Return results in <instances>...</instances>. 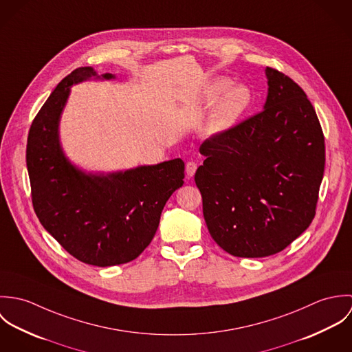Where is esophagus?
Here are the masks:
<instances>
[{
	"label": "esophagus",
	"mask_w": 352,
	"mask_h": 352,
	"mask_svg": "<svg viewBox=\"0 0 352 352\" xmlns=\"http://www.w3.org/2000/svg\"><path fill=\"white\" fill-rule=\"evenodd\" d=\"M197 169H198V164H197L195 161H188V162L186 164V172H187V176H188V177H192V176L195 175Z\"/></svg>",
	"instance_id": "1"
}]
</instances>
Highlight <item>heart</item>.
Returning a JSON list of instances; mask_svg holds the SVG:
<instances>
[{
	"instance_id": "1",
	"label": "heart",
	"mask_w": 352,
	"mask_h": 352,
	"mask_svg": "<svg viewBox=\"0 0 352 352\" xmlns=\"http://www.w3.org/2000/svg\"><path fill=\"white\" fill-rule=\"evenodd\" d=\"M203 99L207 104L215 102L207 122L206 133L217 135L232 129L247 111L252 100L251 91L244 85H233L228 78H215L204 89Z\"/></svg>"
}]
</instances>
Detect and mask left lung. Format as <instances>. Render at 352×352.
Returning a JSON list of instances; mask_svg holds the SVG:
<instances>
[{
    "instance_id": "obj_1",
    "label": "left lung",
    "mask_w": 352,
    "mask_h": 352,
    "mask_svg": "<svg viewBox=\"0 0 352 352\" xmlns=\"http://www.w3.org/2000/svg\"><path fill=\"white\" fill-rule=\"evenodd\" d=\"M264 109L206 140L195 173L214 241L237 257L283 251L309 228L324 176V134L311 102L286 74L265 69Z\"/></svg>"
}]
</instances>
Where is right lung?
<instances>
[{
    "label": "right lung",
    "instance_id": "1",
    "mask_svg": "<svg viewBox=\"0 0 352 352\" xmlns=\"http://www.w3.org/2000/svg\"><path fill=\"white\" fill-rule=\"evenodd\" d=\"M98 76L91 66L66 76L35 116L27 141L34 210L51 236L77 260L109 267L137 258L157 232L161 211L184 182L182 158L95 175L74 166L59 144V119L70 87Z\"/></svg>",
    "mask_w": 352,
    "mask_h": 352
}]
</instances>
